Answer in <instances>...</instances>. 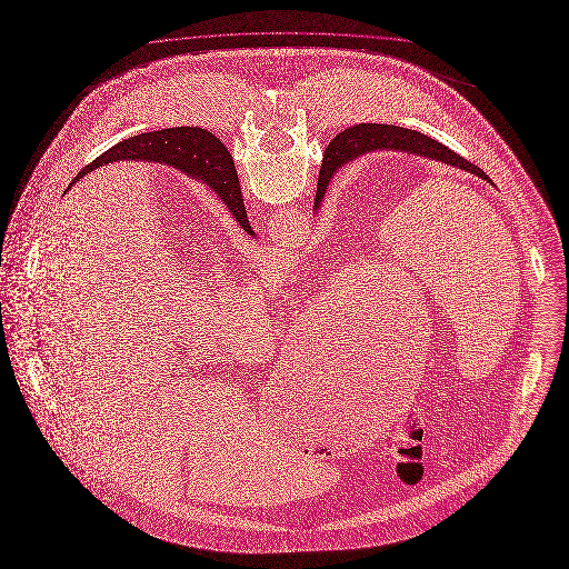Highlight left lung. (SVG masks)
I'll use <instances>...</instances> for the list:
<instances>
[{"instance_id":"8db88e82","label":"left lung","mask_w":569,"mask_h":569,"mask_svg":"<svg viewBox=\"0 0 569 569\" xmlns=\"http://www.w3.org/2000/svg\"><path fill=\"white\" fill-rule=\"evenodd\" d=\"M377 150L409 151V153L423 156V158H430V160H439V162L449 164V167L469 171L471 176H478L481 180H488V176L479 167L471 164L469 160H465L456 151L437 143L435 139H430L421 132L407 130V128H400V126H388V123H356V126H349L347 130H342L340 134H336L333 141L329 143L328 150H326L323 167H321V173H319L317 197H315V210H319V206H321V201L328 192L331 176L342 164L356 160L358 156H363L368 151ZM216 192L227 203V188H216Z\"/></svg>"}]
</instances>
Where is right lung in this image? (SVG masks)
Here are the masks:
<instances>
[{
  "mask_svg": "<svg viewBox=\"0 0 569 569\" xmlns=\"http://www.w3.org/2000/svg\"><path fill=\"white\" fill-rule=\"evenodd\" d=\"M146 137H153L158 139L160 148H158V156H153L158 162H164V164H173L181 171H190L194 173L197 178H201L203 181L210 183V188H227V203L231 211H236L233 216L238 218L241 229L246 233L252 236V229H250V222L246 218V210L241 206L240 210L233 208V197L241 192L238 190V171H236V164H233V158L229 156L227 148L208 132L206 128H192V126H180V128H167V130H160V132H146ZM139 139H143V134L134 137V139H128V141H121L116 148L100 153L93 162H90L88 167H83L79 171V176L72 180V183L86 178L88 173H91L93 169L98 167H104L109 162H118V160H128V158H141L146 153L141 151H148L150 148L146 146L139 148L137 143H141ZM148 143V141H146ZM140 153L137 154L136 151ZM72 183L68 188H72ZM238 206V203H236Z\"/></svg>",
  "mask_w": 569,
  "mask_h": 569,
  "instance_id": "obj_1",
  "label": "right lung"
}]
</instances>
